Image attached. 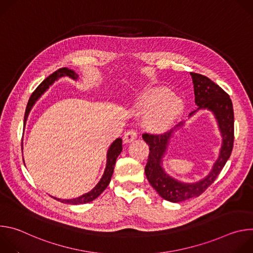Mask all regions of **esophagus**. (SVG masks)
I'll return each instance as SVG.
<instances>
[{
    "label": "esophagus",
    "mask_w": 253,
    "mask_h": 253,
    "mask_svg": "<svg viewBox=\"0 0 253 253\" xmlns=\"http://www.w3.org/2000/svg\"><path fill=\"white\" fill-rule=\"evenodd\" d=\"M137 137V132L136 130L134 129H129L125 132L124 134V137H123V140L125 143H129V142H132L135 138Z\"/></svg>",
    "instance_id": "1"
}]
</instances>
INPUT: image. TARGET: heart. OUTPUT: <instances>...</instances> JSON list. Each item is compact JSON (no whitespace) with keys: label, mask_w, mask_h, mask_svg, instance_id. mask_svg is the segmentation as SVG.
<instances>
[{"label":"heart","mask_w":253,"mask_h":253,"mask_svg":"<svg viewBox=\"0 0 253 253\" xmlns=\"http://www.w3.org/2000/svg\"><path fill=\"white\" fill-rule=\"evenodd\" d=\"M138 106L150 109L146 116V124L158 131L168 129L183 109V102L178 96L169 94L163 87L146 90L138 101Z\"/></svg>","instance_id":"1"}]
</instances>
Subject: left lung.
Returning <instances> with one entry per match:
<instances>
[{
	"mask_svg": "<svg viewBox=\"0 0 253 253\" xmlns=\"http://www.w3.org/2000/svg\"><path fill=\"white\" fill-rule=\"evenodd\" d=\"M192 77L195 104L197 109L189 114L192 117L199 110H209L213 113L222 137L219 156L212 166L211 171L196 182H181L167 174L163 168V158L175 131L184 125V122L176 125L169 132L160 135L143 134L142 138L149 145V156L145 166V174L151 186L165 200L181 202L201 195L213 182L230 157L234 141V113L231 99L217 84L209 78L190 73Z\"/></svg>",
	"mask_w": 253,
	"mask_h": 253,
	"instance_id": "left-lung-1",
	"label": "left lung"
}]
</instances>
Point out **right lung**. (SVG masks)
<instances>
[{
    "instance_id": "1",
    "label": "right lung",
    "mask_w": 253,
    "mask_h": 253,
    "mask_svg": "<svg viewBox=\"0 0 253 253\" xmlns=\"http://www.w3.org/2000/svg\"><path fill=\"white\" fill-rule=\"evenodd\" d=\"M70 77L71 79L73 80H78L79 76L76 73L75 71L68 69V68H61L59 70H57L56 72H54L53 74H51L49 77H47L40 85L39 87L36 89L32 96L29 99V102L27 104V108H26V112H25V117H24V122L26 123L29 113L31 111V109L33 108V106L35 105L36 101H37L42 95L43 93L49 88V86H51L55 81H57L59 78L62 77ZM122 151V139L121 138H117L109 147L107 151V163H106V168L104 171V174L102 175V178L100 179V181L97 183V185L88 193H85L79 197L73 198V199H60V198H55L56 200L63 202V203H67V204H72V205H78V204H84V203H88L93 201L94 199H96L105 189L106 187L109 185L110 181H111V177L114 171V167H115V163L117 160V157L120 155Z\"/></svg>"
}]
</instances>
